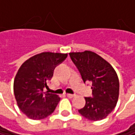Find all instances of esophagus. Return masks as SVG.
<instances>
[{"label": "esophagus", "mask_w": 135, "mask_h": 135, "mask_svg": "<svg viewBox=\"0 0 135 135\" xmlns=\"http://www.w3.org/2000/svg\"><path fill=\"white\" fill-rule=\"evenodd\" d=\"M66 96H67L68 98H73V97H74V94H66Z\"/></svg>", "instance_id": "esophagus-1"}]
</instances>
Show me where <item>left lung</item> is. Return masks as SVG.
<instances>
[{
    "instance_id": "1",
    "label": "left lung",
    "mask_w": 135,
    "mask_h": 135,
    "mask_svg": "<svg viewBox=\"0 0 135 135\" xmlns=\"http://www.w3.org/2000/svg\"><path fill=\"white\" fill-rule=\"evenodd\" d=\"M84 82H91L92 97H85V105L78 112L85 118L97 121L105 119L115 108L120 83L113 66L93 51L70 52Z\"/></svg>"
}]
</instances>
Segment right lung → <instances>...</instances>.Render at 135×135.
<instances>
[{
    "label": "right lung",
    "instance_id": "right-lung-1",
    "mask_svg": "<svg viewBox=\"0 0 135 135\" xmlns=\"http://www.w3.org/2000/svg\"><path fill=\"white\" fill-rule=\"evenodd\" d=\"M66 57L67 54L42 52L27 59L18 69L14 94L18 108L30 119H44L55 111L60 98L44 89L48 88L55 67Z\"/></svg>",
    "mask_w": 135,
    "mask_h": 135
}]
</instances>
